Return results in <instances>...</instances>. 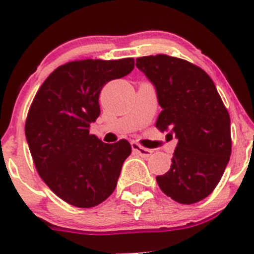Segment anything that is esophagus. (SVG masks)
<instances>
[{
    "instance_id": "34e87169",
    "label": "esophagus",
    "mask_w": 254,
    "mask_h": 254,
    "mask_svg": "<svg viewBox=\"0 0 254 254\" xmlns=\"http://www.w3.org/2000/svg\"><path fill=\"white\" fill-rule=\"evenodd\" d=\"M131 147H132V151H135L137 155L141 156V157H145V158L150 157V156L152 155V152H153V151L150 150V148L142 147V146H140L139 143H136V142H132Z\"/></svg>"
}]
</instances>
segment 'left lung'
Here are the masks:
<instances>
[{
  "label": "left lung",
  "mask_w": 254,
  "mask_h": 254,
  "mask_svg": "<svg viewBox=\"0 0 254 254\" xmlns=\"http://www.w3.org/2000/svg\"><path fill=\"white\" fill-rule=\"evenodd\" d=\"M136 67L155 86L162 108L156 127L178 139L170 171L156 177L158 187L177 203H198L229 163V112L210 76L189 61L158 54L137 58Z\"/></svg>",
  "instance_id": "left-lung-1"
}]
</instances>
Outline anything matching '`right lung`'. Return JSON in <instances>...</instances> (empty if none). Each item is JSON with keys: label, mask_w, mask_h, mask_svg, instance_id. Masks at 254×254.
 <instances>
[{"label": "right lung", "mask_w": 254, "mask_h": 254, "mask_svg": "<svg viewBox=\"0 0 254 254\" xmlns=\"http://www.w3.org/2000/svg\"><path fill=\"white\" fill-rule=\"evenodd\" d=\"M134 68V59L78 60L59 66L35 94L25 120V137L35 168L64 201L93 207L114 191L131 153L127 140L102 142L89 134L101 114L104 84Z\"/></svg>", "instance_id": "add662e5"}]
</instances>
